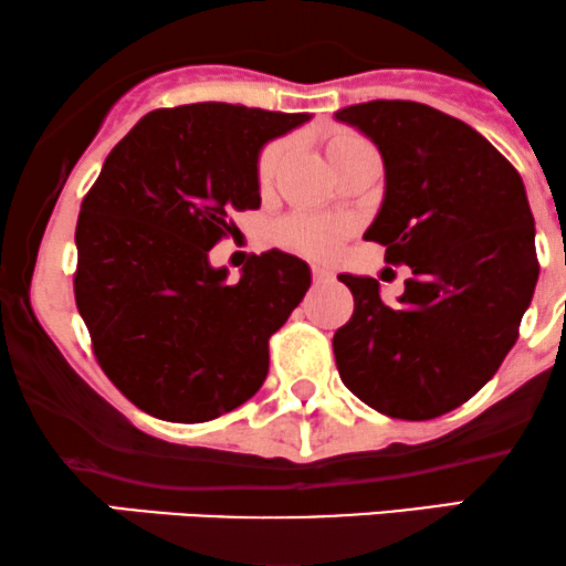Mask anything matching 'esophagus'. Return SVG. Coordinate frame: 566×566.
<instances>
[{
	"label": "esophagus",
	"mask_w": 566,
	"mask_h": 566,
	"mask_svg": "<svg viewBox=\"0 0 566 566\" xmlns=\"http://www.w3.org/2000/svg\"><path fill=\"white\" fill-rule=\"evenodd\" d=\"M332 277H334V272L326 270V266H313V281L315 283H326V281H332Z\"/></svg>",
	"instance_id": "obj_1"
}]
</instances>
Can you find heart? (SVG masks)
Masks as SVG:
<instances>
[{"mask_svg":"<svg viewBox=\"0 0 566 566\" xmlns=\"http://www.w3.org/2000/svg\"><path fill=\"white\" fill-rule=\"evenodd\" d=\"M364 138L355 136V133H334L326 142V157L328 163L336 165L353 146H358ZM285 151H289V144L283 138L277 142H270L262 146L256 157V187L262 192H270L275 187L277 176H281ZM353 232V221L342 219V216H315V213H294L289 219H283L277 224L275 238L277 243L285 245V249L304 253V256L326 259L334 256L336 249L342 245V240Z\"/></svg>","mask_w":566,"mask_h":566,"instance_id":"obj_1","label":"heart"}]
</instances>
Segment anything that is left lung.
I'll return each mask as SVG.
<instances>
[{
  "mask_svg": "<svg viewBox=\"0 0 566 566\" xmlns=\"http://www.w3.org/2000/svg\"><path fill=\"white\" fill-rule=\"evenodd\" d=\"M379 146L385 202L364 238L409 264L396 304L339 275L353 317L334 334L339 377L396 420H436L473 398L516 345L537 283L535 219L518 170L462 119L368 101L336 112Z\"/></svg>",
  "mask_w": 566,
  "mask_h": 566,
  "instance_id": "1",
  "label": "left lung"
}]
</instances>
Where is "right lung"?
Instances as JSON below:
<instances>
[{
	"mask_svg": "<svg viewBox=\"0 0 566 566\" xmlns=\"http://www.w3.org/2000/svg\"><path fill=\"white\" fill-rule=\"evenodd\" d=\"M307 114L234 104L155 109L106 157L77 219L74 300L95 360L170 422L238 409L270 368V336L310 289L302 259L251 253L238 283L208 251L259 208L256 157Z\"/></svg>",
	"mask_w": 566,
	"mask_h": 566,
	"instance_id": "add662e5",
	"label": "right lung"
}]
</instances>
